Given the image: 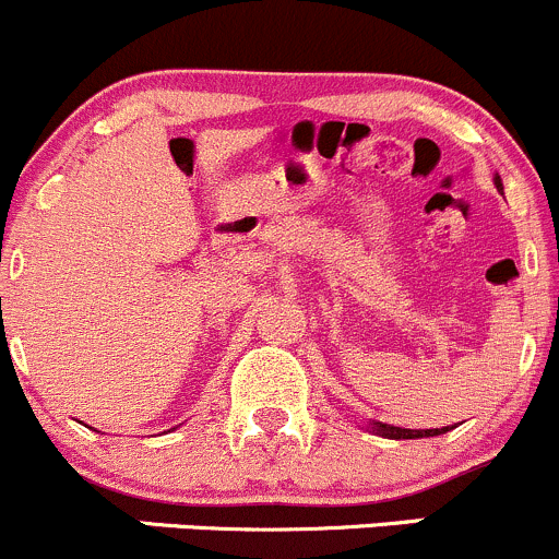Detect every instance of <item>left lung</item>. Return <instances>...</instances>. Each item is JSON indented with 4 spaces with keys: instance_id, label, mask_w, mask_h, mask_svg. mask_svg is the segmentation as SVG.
<instances>
[{
    "instance_id": "8db88e82",
    "label": "left lung",
    "mask_w": 559,
    "mask_h": 559,
    "mask_svg": "<svg viewBox=\"0 0 559 559\" xmlns=\"http://www.w3.org/2000/svg\"><path fill=\"white\" fill-rule=\"evenodd\" d=\"M495 186H498V191L503 194V180H500V175H495ZM365 430L376 432V436L381 438H389V441H416V438H432V436H443V432H449L452 427H436V430H408V427H394V425H384V421H368L365 425Z\"/></svg>"
}]
</instances>
